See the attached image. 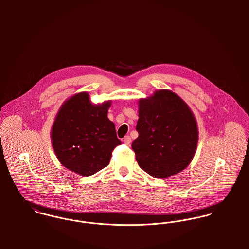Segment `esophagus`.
<instances>
[{"label": "esophagus", "mask_w": 249, "mask_h": 249, "mask_svg": "<svg viewBox=\"0 0 249 249\" xmlns=\"http://www.w3.org/2000/svg\"><path fill=\"white\" fill-rule=\"evenodd\" d=\"M123 141H124V142L125 144H129L130 142H131V138H130V136H125Z\"/></svg>", "instance_id": "obj_1"}]
</instances>
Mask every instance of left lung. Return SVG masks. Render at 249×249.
<instances>
[{
	"label": "left lung",
	"mask_w": 249,
	"mask_h": 249,
	"mask_svg": "<svg viewBox=\"0 0 249 249\" xmlns=\"http://www.w3.org/2000/svg\"><path fill=\"white\" fill-rule=\"evenodd\" d=\"M139 133L132 142L142 171L156 178L182 172L194 158L198 142L196 118L188 105L170 90L139 100Z\"/></svg>",
	"instance_id": "left-lung-1"
}]
</instances>
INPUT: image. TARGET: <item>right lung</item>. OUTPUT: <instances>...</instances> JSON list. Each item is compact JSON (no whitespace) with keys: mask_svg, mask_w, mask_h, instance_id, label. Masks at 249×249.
<instances>
[{"mask_svg":"<svg viewBox=\"0 0 249 249\" xmlns=\"http://www.w3.org/2000/svg\"><path fill=\"white\" fill-rule=\"evenodd\" d=\"M111 102L93 105L87 92L73 95L60 107L52 127V144L68 170L89 177L108 166L113 149L121 144L107 118Z\"/></svg>","mask_w":249,"mask_h":249,"instance_id":"right-lung-1","label":"right lung"}]
</instances>
